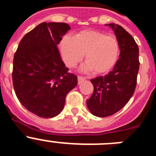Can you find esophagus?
<instances>
[{
  "label": "esophagus",
  "mask_w": 156,
  "mask_h": 156,
  "mask_svg": "<svg viewBox=\"0 0 156 156\" xmlns=\"http://www.w3.org/2000/svg\"><path fill=\"white\" fill-rule=\"evenodd\" d=\"M86 80V78H85L84 76H78V83H82L83 81L85 80Z\"/></svg>",
  "instance_id": "1"
}]
</instances>
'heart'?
<instances>
[{"label": "heart", "instance_id": "heart-1", "mask_svg": "<svg viewBox=\"0 0 156 156\" xmlns=\"http://www.w3.org/2000/svg\"><path fill=\"white\" fill-rule=\"evenodd\" d=\"M60 48L68 67H74L86 55L84 69H92L96 74L109 72L119 56V44L116 38L96 30H83L73 38L66 36L62 40Z\"/></svg>", "mask_w": 156, "mask_h": 156}]
</instances>
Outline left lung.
I'll list each match as a JSON object with an SVG mask.
<instances>
[{
    "mask_svg": "<svg viewBox=\"0 0 156 156\" xmlns=\"http://www.w3.org/2000/svg\"><path fill=\"white\" fill-rule=\"evenodd\" d=\"M119 42L120 55L112 71L90 80L94 86L87 105L94 115L106 117L122 108L134 93L139 66V48L132 36L119 25L109 24Z\"/></svg>",
    "mask_w": 156,
    "mask_h": 156,
    "instance_id": "left-lung-1",
    "label": "left lung"
}]
</instances>
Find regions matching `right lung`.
Segmentation results:
<instances>
[{
  "label": "right lung",
  "mask_w": 156,
  "mask_h": 156,
  "mask_svg": "<svg viewBox=\"0 0 156 156\" xmlns=\"http://www.w3.org/2000/svg\"><path fill=\"white\" fill-rule=\"evenodd\" d=\"M69 30L64 23H41L23 37L14 55L12 81L16 96L25 108L40 117L58 115L67 94L78 83L57 47Z\"/></svg>",
  "instance_id": "add662e5"
}]
</instances>
